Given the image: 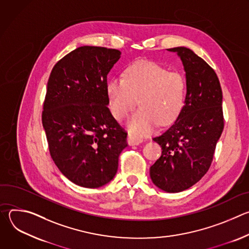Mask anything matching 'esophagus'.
Listing matches in <instances>:
<instances>
[{
	"label": "esophagus",
	"mask_w": 249,
	"mask_h": 249,
	"mask_svg": "<svg viewBox=\"0 0 249 249\" xmlns=\"http://www.w3.org/2000/svg\"><path fill=\"white\" fill-rule=\"evenodd\" d=\"M143 142V138L137 136L136 134H129L127 138V143L129 146H137Z\"/></svg>",
	"instance_id": "obj_1"
}]
</instances>
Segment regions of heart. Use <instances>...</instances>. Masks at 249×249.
Wrapping results in <instances>:
<instances>
[{"mask_svg": "<svg viewBox=\"0 0 249 249\" xmlns=\"http://www.w3.org/2000/svg\"><path fill=\"white\" fill-rule=\"evenodd\" d=\"M184 77L151 61L141 60L125 70L123 78H112L106 85L110 109L121 121L136 107L127 125L138 134L152 132L159 123L167 125L178 116L185 95Z\"/></svg>", "mask_w": 249, "mask_h": 249, "instance_id": "b5f03b06", "label": "heart"}]
</instances>
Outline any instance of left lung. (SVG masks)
I'll use <instances>...</instances> for the list:
<instances>
[{"label": "left lung", "instance_id": "8db88e82", "mask_svg": "<svg viewBox=\"0 0 249 249\" xmlns=\"http://www.w3.org/2000/svg\"><path fill=\"white\" fill-rule=\"evenodd\" d=\"M182 62L186 95L172 125L153 140L161 147L150 176L160 189L176 193L197 183L208 171L224 129L223 92L215 71L186 47L166 49Z\"/></svg>", "mask_w": 249, "mask_h": 249}]
</instances>
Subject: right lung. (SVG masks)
Returning <instances> with one entry per match:
<instances>
[{"label":"right lung","instance_id":"right-lung-1","mask_svg":"<svg viewBox=\"0 0 249 249\" xmlns=\"http://www.w3.org/2000/svg\"><path fill=\"white\" fill-rule=\"evenodd\" d=\"M121 52L82 46L53 67L42 125L52 160L64 176L86 188L110 182L127 147V133L112 116L107 75Z\"/></svg>","mask_w":249,"mask_h":249}]
</instances>
